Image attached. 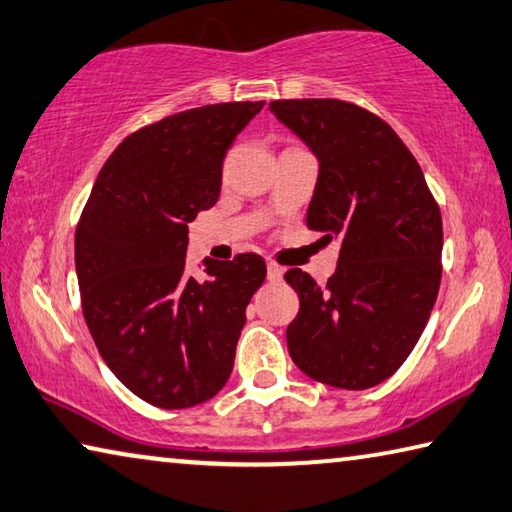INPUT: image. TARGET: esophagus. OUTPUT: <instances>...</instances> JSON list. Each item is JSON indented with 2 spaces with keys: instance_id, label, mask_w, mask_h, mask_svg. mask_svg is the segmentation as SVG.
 Returning a JSON list of instances; mask_svg holds the SVG:
<instances>
[{
  "instance_id": "esophagus-1",
  "label": "esophagus",
  "mask_w": 512,
  "mask_h": 512,
  "mask_svg": "<svg viewBox=\"0 0 512 512\" xmlns=\"http://www.w3.org/2000/svg\"><path fill=\"white\" fill-rule=\"evenodd\" d=\"M266 275H269L271 282H280L282 275H285V269H282L280 264L269 262V264H266Z\"/></svg>"
}]
</instances>
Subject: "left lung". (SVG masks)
Instances as JSON below:
<instances>
[{
  "instance_id": "8db88e82",
  "label": "left lung",
  "mask_w": 512,
  "mask_h": 512,
  "mask_svg": "<svg viewBox=\"0 0 512 512\" xmlns=\"http://www.w3.org/2000/svg\"><path fill=\"white\" fill-rule=\"evenodd\" d=\"M269 109L319 157L307 227L339 239L326 285L289 269L300 307L289 355L312 380L369 389L408 360L442 278V214L424 173L383 118L353 102L275 100Z\"/></svg>"
}]
</instances>
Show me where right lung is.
<instances>
[{
  "label": "right lung",
  "mask_w": 512,
  "mask_h": 512,
  "mask_svg": "<svg viewBox=\"0 0 512 512\" xmlns=\"http://www.w3.org/2000/svg\"><path fill=\"white\" fill-rule=\"evenodd\" d=\"M264 102H221L150 123L113 150L75 232L81 312L107 367L166 410L221 392L246 307L266 278L257 253L186 271L189 223L216 205L223 159Z\"/></svg>",
  "instance_id": "1"
}]
</instances>
